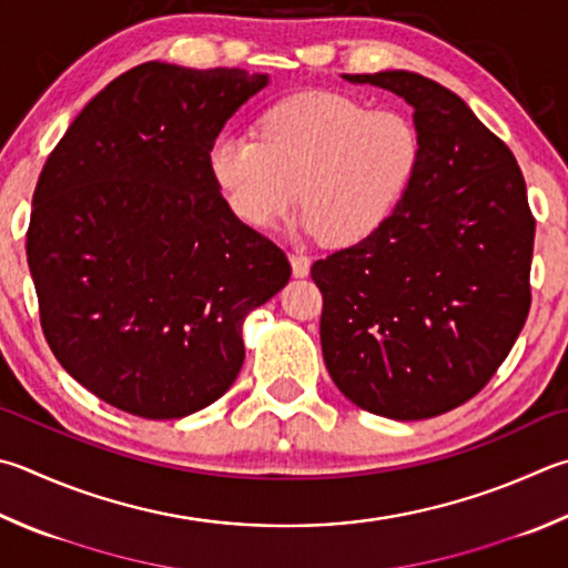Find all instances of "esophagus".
<instances>
[{
    "instance_id": "1",
    "label": "esophagus",
    "mask_w": 568,
    "mask_h": 568,
    "mask_svg": "<svg viewBox=\"0 0 568 568\" xmlns=\"http://www.w3.org/2000/svg\"><path fill=\"white\" fill-rule=\"evenodd\" d=\"M291 265H293L295 277H305L307 273H311V257L303 253H291Z\"/></svg>"
}]
</instances>
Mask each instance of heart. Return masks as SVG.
<instances>
[{
    "instance_id": "obj_1",
    "label": "heart",
    "mask_w": 568,
    "mask_h": 568,
    "mask_svg": "<svg viewBox=\"0 0 568 568\" xmlns=\"http://www.w3.org/2000/svg\"><path fill=\"white\" fill-rule=\"evenodd\" d=\"M419 161L422 136L407 113L365 109L333 91L285 99L263 113L257 136L223 131L209 153L211 176L243 223L273 229L301 199L303 229L333 245L383 229Z\"/></svg>"
}]
</instances>
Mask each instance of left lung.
<instances>
[{
    "instance_id": "left-lung-1",
    "label": "left lung",
    "mask_w": 568,
    "mask_h": 568,
    "mask_svg": "<svg viewBox=\"0 0 568 568\" xmlns=\"http://www.w3.org/2000/svg\"><path fill=\"white\" fill-rule=\"evenodd\" d=\"M343 79L407 101L422 161L383 229L311 267L325 367L373 415H445L489 383L527 323V183L507 143L437 81L415 71Z\"/></svg>"
}]
</instances>
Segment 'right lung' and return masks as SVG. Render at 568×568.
Masks as SVG:
<instances>
[{
  "instance_id": "1",
  "label": "right lung",
  "mask_w": 568,
  "mask_h": 568,
  "mask_svg": "<svg viewBox=\"0 0 568 568\" xmlns=\"http://www.w3.org/2000/svg\"><path fill=\"white\" fill-rule=\"evenodd\" d=\"M267 81L146 61L81 109L41 169L27 231L41 329L79 385L129 415L179 419L225 395L245 315L291 281L209 169Z\"/></svg>"
}]
</instances>
